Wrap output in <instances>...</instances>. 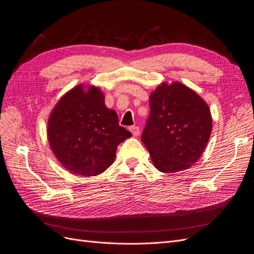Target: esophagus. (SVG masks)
<instances>
[{
	"label": "esophagus",
	"instance_id": "esophagus-1",
	"mask_svg": "<svg viewBox=\"0 0 254 254\" xmlns=\"http://www.w3.org/2000/svg\"><path fill=\"white\" fill-rule=\"evenodd\" d=\"M128 129H129V132L132 133V135H133V136H138V135H139L140 129H139V127H138L133 126V127H129Z\"/></svg>",
	"mask_w": 254,
	"mask_h": 254
}]
</instances>
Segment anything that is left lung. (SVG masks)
<instances>
[{
  "instance_id": "left-lung-1",
  "label": "left lung",
  "mask_w": 254,
  "mask_h": 254,
  "mask_svg": "<svg viewBox=\"0 0 254 254\" xmlns=\"http://www.w3.org/2000/svg\"><path fill=\"white\" fill-rule=\"evenodd\" d=\"M150 115L141 141L157 170L190 168L203 153L213 119L205 101L190 87L163 82L150 95Z\"/></svg>"
}]
</instances>
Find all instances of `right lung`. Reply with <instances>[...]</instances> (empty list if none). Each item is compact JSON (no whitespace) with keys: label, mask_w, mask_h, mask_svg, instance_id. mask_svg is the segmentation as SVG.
<instances>
[{"label":"right lung","mask_w":254,"mask_h":254,"mask_svg":"<svg viewBox=\"0 0 254 254\" xmlns=\"http://www.w3.org/2000/svg\"><path fill=\"white\" fill-rule=\"evenodd\" d=\"M53 154L72 175L95 177L113 164L118 144L132 134L119 126L95 85L79 84L60 99L48 120Z\"/></svg>","instance_id":"1"}]
</instances>
